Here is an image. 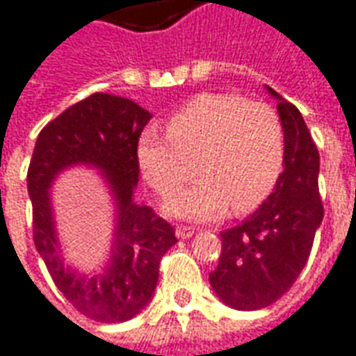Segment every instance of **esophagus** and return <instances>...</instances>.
<instances>
[{
  "label": "esophagus",
  "instance_id": "obj_1",
  "mask_svg": "<svg viewBox=\"0 0 356 356\" xmlns=\"http://www.w3.org/2000/svg\"><path fill=\"white\" fill-rule=\"evenodd\" d=\"M175 234H177L179 239H188L194 236V228H191V226H179Z\"/></svg>",
  "mask_w": 356,
  "mask_h": 356
}]
</instances>
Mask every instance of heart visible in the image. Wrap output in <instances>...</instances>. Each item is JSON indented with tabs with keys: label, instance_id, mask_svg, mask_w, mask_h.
I'll return each instance as SVG.
<instances>
[{
	"label": "heart",
	"instance_id": "b5f03b06",
	"mask_svg": "<svg viewBox=\"0 0 356 356\" xmlns=\"http://www.w3.org/2000/svg\"><path fill=\"white\" fill-rule=\"evenodd\" d=\"M138 162L162 196L177 192L192 168L198 177L165 205L170 215L204 220L230 205L245 213L262 204L285 162V130L272 105L232 94H202L173 113L168 134L145 130Z\"/></svg>",
	"mask_w": 356,
	"mask_h": 356
}]
</instances>
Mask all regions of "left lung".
<instances>
[{
	"instance_id": "obj_1",
	"label": "left lung",
	"mask_w": 356,
	"mask_h": 356,
	"mask_svg": "<svg viewBox=\"0 0 356 356\" xmlns=\"http://www.w3.org/2000/svg\"><path fill=\"white\" fill-rule=\"evenodd\" d=\"M277 99L285 130V162L273 192L251 217L220 232L222 251L209 283L226 305L254 312L277 302L304 270L315 232L323 222L318 194V151L302 113Z\"/></svg>"
}]
</instances>
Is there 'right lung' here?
<instances>
[{"label": "right lung", "instance_id": "add662e5", "mask_svg": "<svg viewBox=\"0 0 356 356\" xmlns=\"http://www.w3.org/2000/svg\"><path fill=\"white\" fill-rule=\"evenodd\" d=\"M151 117L128 97L96 92L44 126L28 168L35 249L65 300L99 323L130 321L149 304L160 260L177 243L168 220L131 198L139 181L138 141ZM77 163L104 173L118 205L112 260L97 276H84L61 260L51 218V181Z\"/></svg>", "mask_w": 356, "mask_h": 356}]
</instances>
